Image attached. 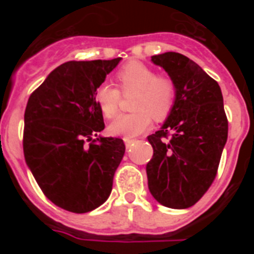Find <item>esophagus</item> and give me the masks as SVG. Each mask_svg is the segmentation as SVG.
<instances>
[{"label": "esophagus", "mask_w": 254, "mask_h": 254, "mask_svg": "<svg viewBox=\"0 0 254 254\" xmlns=\"http://www.w3.org/2000/svg\"><path fill=\"white\" fill-rule=\"evenodd\" d=\"M123 141H125V143H126V147H127V149H128V147L131 146L132 143L134 142V140H133V138H128V137H125V138H123Z\"/></svg>", "instance_id": "esophagus-1"}]
</instances>
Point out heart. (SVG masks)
<instances>
[{"mask_svg": "<svg viewBox=\"0 0 254 254\" xmlns=\"http://www.w3.org/2000/svg\"><path fill=\"white\" fill-rule=\"evenodd\" d=\"M117 80L123 93L137 91L132 109L133 113L118 114L109 125L111 133L123 137H134L151 126L152 117L164 120L172 111L176 98V86L168 77H158L151 67L141 62H131L121 69ZM95 99L105 117L116 113L120 103V91L111 84L100 85Z\"/></svg>", "mask_w": 254, "mask_h": 254, "instance_id": "1", "label": "heart"}]
</instances>
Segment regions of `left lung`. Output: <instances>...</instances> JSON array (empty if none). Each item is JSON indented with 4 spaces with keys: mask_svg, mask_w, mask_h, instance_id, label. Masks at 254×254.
Wrapping results in <instances>:
<instances>
[{
    "mask_svg": "<svg viewBox=\"0 0 254 254\" xmlns=\"http://www.w3.org/2000/svg\"><path fill=\"white\" fill-rule=\"evenodd\" d=\"M176 86L172 111L147 140L150 193L170 208L193 206L212 185L228 140V120L219 84L196 62L176 52L152 56ZM171 137L167 138V134Z\"/></svg>",
    "mask_w": 254,
    "mask_h": 254,
    "instance_id": "left-lung-1",
    "label": "left lung"
}]
</instances>
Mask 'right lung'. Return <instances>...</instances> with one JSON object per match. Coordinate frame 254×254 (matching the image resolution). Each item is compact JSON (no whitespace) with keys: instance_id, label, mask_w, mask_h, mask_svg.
<instances>
[{"instance_id":"1","label":"right lung","mask_w":254,"mask_h":254,"mask_svg":"<svg viewBox=\"0 0 254 254\" xmlns=\"http://www.w3.org/2000/svg\"><path fill=\"white\" fill-rule=\"evenodd\" d=\"M121 60L64 62L26 104V165L47 198L71 212H89L107 201L125 155L123 140L98 134L104 121L95 99L96 89Z\"/></svg>"}]
</instances>
